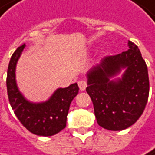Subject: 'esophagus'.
<instances>
[{
  "label": "esophagus",
  "instance_id": "34e87169",
  "mask_svg": "<svg viewBox=\"0 0 155 155\" xmlns=\"http://www.w3.org/2000/svg\"><path fill=\"white\" fill-rule=\"evenodd\" d=\"M78 86H79V88H80V90H81V91H84V90H85V88L87 87V84H86V82H85V81L81 80V81H79V82H78Z\"/></svg>",
  "mask_w": 155,
  "mask_h": 155
}]
</instances>
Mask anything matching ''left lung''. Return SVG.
<instances>
[{
    "instance_id": "left-lung-1",
    "label": "left lung",
    "mask_w": 155,
    "mask_h": 155,
    "mask_svg": "<svg viewBox=\"0 0 155 155\" xmlns=\"http://www.w3.org/2000/svg\"><path fill=\"white\" fill-rule=\"evenodd\" d=\"M128 47L122 53L103 59L86 73V92L96 121L108 130L119 131L133 125L148 100L146 63L134 43L129 40Z\"/></svg>"
}]
</instances>
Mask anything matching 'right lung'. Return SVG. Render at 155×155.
<instances>
[{"mask_svg": "<svg viewBox=\"0 0 155 155\" xmlns=\"http://www.w3.org/2000/svg\"><path fill=\"white\" fill-rule=\"evenodd\" d=\"M25 44L17 48L10 60L7 71V94L10 105L20 122L30 132L38 136H52L66 127L67 115L73 98L78 94L77 83L58 88L42 102H31L19 90L16 83V65Z\"/></svg>", "mask_w": 155, "mask_h": 155, "instance_id": "add662e5", "label": "right lung"}]
</instances>
